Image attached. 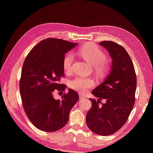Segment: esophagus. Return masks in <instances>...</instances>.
I'll return each mask as SVG.
<instances>
[{"label":"esophagus","mask_w":153,"mask_h":153,"mask_svg":"<svg viewBox=\"0 0 153 153\" xmlns=\"http://www.w3.org/2000/svg\"><path fill=\"white\" fill-rule=\"evenodd\" d=\"M79 99H84V98H85V97H84L83 94H79Z\"/></svg>","instance_id":"esophagus-1"}]
</instances>
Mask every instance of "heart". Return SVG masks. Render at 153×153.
I'll use <instances>...</instances> for the list:
<instances>
[{
  "mask_svg": "<svg viewBox=\"0 0 153 153\" xmlns=\"http://www.w3.org/2000/svg\"><path fill=\"white\" fill-rule=\"evenodd\" d=\"M79 54L94 67V70L99 75L107 74L109 67L105 60L107 55L103 51L94 44H86L78 51ZM74 62V54L72 52H67L62 60V67L65 72H71ZM94 81L91 77L78 76L71 79L69 82L70 88L79 93H84L94 86Z\"/></svg>",
  "mask_w": 153,
  "mask_h": 153,
  "instance_id": "b5f03b06",
  "label": "heart"
}]
</instances>
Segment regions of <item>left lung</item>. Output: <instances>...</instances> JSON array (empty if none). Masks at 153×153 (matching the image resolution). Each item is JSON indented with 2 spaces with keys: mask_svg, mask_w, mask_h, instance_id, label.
<instances>
[{
  "mask_svg": "<svg viewBox=\"0 0 153 153\" xmlns=\"http://www.w3.org/2000/svg\"><path fill=\"white\" fill-rule=\"evenodd\" d=\"M100 45L110 53L112 67L104 82L92 91L99 99H90L86 124L94 133L105 136L117 131L128 120L135 101L137 78L131 59L123 46L111 41Z\"/></svg>",
  "mask_w": 153,
  "mask_h": 153,
  "instance_id": "8db88e82",
  "label": "left lung"
}]
</instances>
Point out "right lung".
<instances>
[{
  "instance_id": "obj_1",
  "label": "right lung",
  "mask_w": 153,
  "mask_h": 153,
  "mask_svg": "<svg viewBox=\"0 0 153 153\" xmlns=\"http://www.w3.org/2000/svg\"><path fill=\"white\" fill-rule=\"evenodd\" d=\"M76 43L60 39L42 40L30 51L24 60L20 79L23 108L33 125L45 132H54L67 124L70 111L78 101L74 90L55 99L56 91H64L60 84L65 77L62 60Z\"/></svg>"
}]
</instances>
